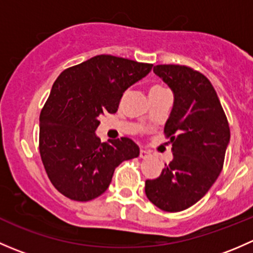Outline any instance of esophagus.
Wrapping results in <instances>:
<instances>
[{"label": "esophagus", "mask_w": 253, "mask_h": 253, "mask_svg": "<svg viewBox=\"0 0 253 253\" xmlns=\"http://www.w3.org/2000/svg\"><path fill=\"white\" fill-rule=\"evenodd\" d=\"M149 155H150V153L147 152V150H144V149L139 150V157L143 158V159H144V158H148Z\"/></svg>", "instance_id": "34e87169"}]
</instances>
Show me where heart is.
Returning <instances> with one entry per match:
<instances>
[{
	"instance_id": "1",
	"label": "heart",
	"mask_w": 253,
	"mask_h": 253,
	"mask_svg": "<svg viewBox=\"0 0 253 253\" xmlns=\"http://www.w3.org/2000/svg\"><path fill=\"white\" fill-rule=\"evenodd\" d=\"M163 86H159V85H154L152 86V89H150V91H158V90H163Z\"/></svg>"
}]
</instances>
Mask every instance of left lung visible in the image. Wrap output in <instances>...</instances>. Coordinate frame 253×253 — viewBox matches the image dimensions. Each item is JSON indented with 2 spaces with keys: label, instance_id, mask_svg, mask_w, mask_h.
<instances>
[{
  "label": "left lung",
  "instance_id": "1",
  "mask_svg": "<svg viewBox=\"0 0 253 253\" xmlns=\"http://www.w3.org/2000/svg\"><path fill=\"white\" fill-rule=\"evenodd\" d=\"M174 91V106L164 133L174 159L162 174L145 181L148 200L165 211L197 203L223 170L230 127L213 85L206 76L180 65L153 68Z\"/></svg>",
  "mask_w": 253,
  "mask_h": 253
}]
</instances>
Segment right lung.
<instances>
[{
    "label": "right lung",
    "instance_id": "right-lung-1",
    "mask_svg": "<svg viewBox=\"0 0 253 253\" xmlns=\"http://www.w3.org/2000/svg\"><path fill=\"white\" fill-rule=\"evenodd\" d=\"M152 63L98 55L63 71L40 112L39 152L51 183L63 196L86 202L108 190L115 168L139 155L132 139L101 143L99 116L115 114L122 94L148 75Z\"/></svg>",
    "mask_w": 253,
    "mask_h": 253
}]
</instances>
